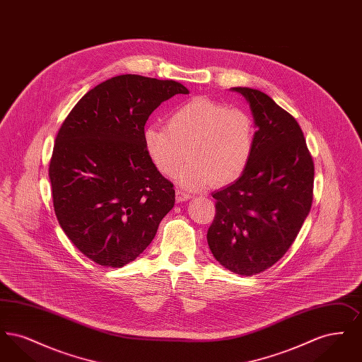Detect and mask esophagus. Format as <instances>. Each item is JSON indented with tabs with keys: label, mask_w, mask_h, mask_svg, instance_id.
<instances>
[{
	"label": "esophagus",
	"mask_w": 362,
	"mask_h": 362,
	"mask_svg": "<svg viewBox=\"0 0 362 362\" xmlns=\"http://www.w3.org/2000/svg\"><path fill=\"white\" fill-rule=\"evenodd\" d=\"M189 198H191V195L187 194V192H185L182 189H176V201L177 202H185V201H187Z\"/></svg>",
	"instance_id": "34e87169"
}]
</instances>
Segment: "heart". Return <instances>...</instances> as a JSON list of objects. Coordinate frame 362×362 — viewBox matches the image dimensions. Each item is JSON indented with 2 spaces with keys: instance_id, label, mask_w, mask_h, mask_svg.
<instances>
[{
  "instance_id": "obj_1",
  "label": "heart",
  "mask_w": 362,
  "mask_h": 362,
  "mask_svg": "<svg viewBox=\"0 0 362 362\" xmlns=\"http://www.w3.org/2000/svg\"><path fill=\"white\" fill-rule=\"evenodd\" d=\"M255 124L250 114L207 98L177 104L167 115L165 127L144 130L146 153L158 173L173 176L186 151L189 163L177 173V183L189 189L226 186L250 165L255 148Z\"/></svg>"
}]
</instances>
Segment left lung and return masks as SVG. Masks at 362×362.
<instances>
[{
	"mask_svg": "<svg viewBox=\"0 0 362 362\" xmlns=\"http://www.w3.org/2000/svg\"><path fill=\"white\" fill-rule=\"evenodd\" d=\"M257 127L254 155L236 182L213 192L207 244L225 269L254 276L297 238L312 205L315 167L300 124L266 93L238 86Z\"/></svg>",
	"mask_w": 362,
	"mask_h": 362,
	"instance_id": "obj_1",
	"label": "left lung"
}]
</instances>
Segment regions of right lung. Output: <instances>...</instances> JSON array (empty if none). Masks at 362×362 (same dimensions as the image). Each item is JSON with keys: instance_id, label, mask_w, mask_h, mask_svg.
Here are the masks:
<instances>
[{"instance_id": "obj_1", "label": "right lung", "mask_w": 362, "mask_h": 362, "mask_svg": "<svg viewBox=\"0 0 362 362\" xmlns=\"http://www.w3.org/2000/svg\"><path fill=\"white\" fill-rule=\"evenodd\" d=\"M189 89L173 80L122 74L73 107L52 151L49 176L58 223L86 258L122 267L144 252L175 205L173 185L144 145L156 108Z\"/></svg>"}]
</instances>
